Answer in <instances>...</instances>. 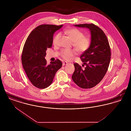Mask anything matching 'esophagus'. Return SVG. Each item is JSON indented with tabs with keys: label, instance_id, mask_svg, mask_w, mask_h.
<instances>
[{
	"label": "esophagus",
	"instance_id": "1",
	"mask_svg": "<svg viewBox=\"0 0 131 131\" xmlns=\"http://www.w3.org/2000/svg\"><path fill=\"white\" fill-rule=\"evenodd\" d=\"M67 64V62H66V61H65V62H63L62 63V65L63 66H64V65H66Z\"/></svg>",
	"mask_w": 131,
	"mask_h": 131
}]
</instances>
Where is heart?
Wrapping results in <instances>:
<instances>
[{
	"mask_svg": "<svg viewBox=\"0 0 131 131\" xmlns=\"http://www.w3.org/2000/svg\"><path fill=\"white\" fill-rule=\"evenodd\" d=\"M65 33L73 42V46L79 51L84 52L90 47L91 44L90 38L87 36H84V33L81 30L77 28H72L65 31ZM60 35V34L58 33L54 37L53 40L54 44H56ZM77 53V51L74 49H64L61 50L60 52V56L66 60L70 59L72 57L76 55Z\"/></svg>",
	"mask_w": 131,
	"mask_h": 131,
	"instance_id": "obj_1",
	"label": "heart"
}]
</instances>
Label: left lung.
I'll list each match as a JSON object with an SVG mask.
<instances>
[{"mask_svg": "<svg viewBox=\"0 0 131 131\" xmlns=\"http://www.w3.org/2000/svg\"><path fill=\"white\" fill-rule=\"evenodd\" d=\"M75 26L86 27L90 30L91 41L89 49L80 58L86 66L84 68L75 63V71L72 78L75 83L83 89L91 88L102 80L109 66L111 50L105 33L100 27L93 24L75 25Z\"/></svg>", "mask_w": 131, "mask_h": 131, "instance_id": "1", "label": "left lung"}]
</instances>
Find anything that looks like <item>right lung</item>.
<instances>
[{
    "mask_svg": "<svg viewBox=\"0 0 131 131\" xmlns=\"http://www.w3.org/2000/svg\"><path fill=\"white\" fill-rule=\"evenodd\" d=\"M63 25H42L36 27L27 38L21 54V62L28 79L36 87L49 86L62 63L58 59L47 64L45 57L48 48L52 47L54 33Z\"/></svg>",
    "mask_w": 131,
    "mask_h": 131,
    "instance_id": "obj_1",
    "label": "right lung"
}]
</instances>
